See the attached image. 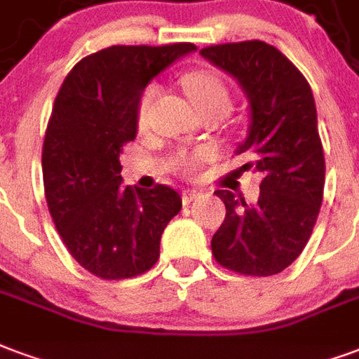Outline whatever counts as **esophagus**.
<instances>
[{
	"label": "esophagus",
	"mask_w": 359,
	"mask_h": 359,
	"mask_svg": "<svg viewBox=\"0 0 359 359\" xmlns=\"http://www.w3.org/2000/svg\"><path fill=\"white\" fill-rule=\"evenodd\" d=\"M197 197H201V191H198V189H185L182 193L183 205H189L191 201H195Z\"/></svg>",
	"instance_id": "obj_1"
}]
</instances>
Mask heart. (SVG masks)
Here are the masks:
<instances>
[{
	"label": "heart",
	"instance_id": "b5f03b06",
	"mask_svg": "<svg viewBox=\"0 0 359 359\" xmlns=\"http://www.w3.org/2000/svg\"><path fill=\"white\" fill-rule=\"evenodd\" d=\"M182 88L191 99V103L195 104L198 112H222L226 114L231 109V93L226 82L219 78V74L212 72L206 69L189 70L182 76ZM158 95V86L156 83H149L147 88L141 93L140 101H137V111H135V124L137 130L143 132L147 130L149 116H151V107H153L154 99ZM208 153L198 149L193 153H177L172 161V168L177 170L183 176H193L203 162H206Z\"/></svg>",
	"mask_w": 359,
	"mask_h": 359
}]
</instances>
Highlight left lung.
<instances>
[{"instance_id":"left-lung-1","label":"left lung","mask_w":359,"mask_h":359,"mask_svg":"<svg viewBox=\"0 0 359 359\" xmlns=\"http://www.w3.org/2000/svg\"><path fill=\"white\" fill-rule=\"evenodd\" d=\"M201 55L247 93L252 122L237 154L250 158L241 170L262 174L256 205L214 191L226 205V219L212 237V255L241 276H276L304 250L323 201L325 158L310 83L266 41L208 46Z\"/></svg>"}]
</instances>
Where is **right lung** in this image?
Listing matches in <instances>:
<instances>
[{
	"mask_svg": "<svg viewBox=\"0 0 359 359\" xmlns=\"http://www.w3.org/2000/svg\"><path fill=\"white\" fill-rule=\"evenodd\" d=\"M195 46H112L76 62L41 149L49 214L76 262L101 279L141 276L161 256L164 227L182 210L168 185H122V147L135 140L137 101L151 78Z\"/></svg>",
	"mask_w": 359,
	"mask_h": 359,
	"instance_id": "1",
	"label": "right lung"
}]
</instances>
